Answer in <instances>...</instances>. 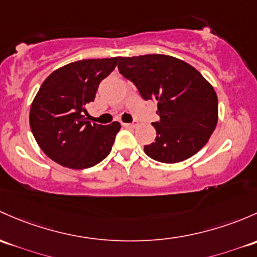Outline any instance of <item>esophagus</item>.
<instances>
[{
    "label": "esophagus",
    "mask_w": 257,
    "mask_h": 257,
    "mask_svg": "<svg viewBox=\"0 0 257 257\" xmlns=\"http://www.w3.org/2000/svg\"><path fill=\"white\" fill-rule=\"evenodd\" d=\"M123 126H125V128H136V126H138V121L134 120L133 123H123Z\"/></svg>",
    "instance_id": "34e87169"
}]
</instances>
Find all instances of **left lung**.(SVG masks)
I'll return each instance as SVG.
<instances>
[{"instance_id":"left-lung-1","label":"left lung","mask_w":257,"mask_h":257,"mask_svg":"<svg viewBox=\"0 0 257 257\" xmlns=\"http://www.w3.org/2000/svg\"><path fill=\"white\" fill-rule=\"evenodd\" d=\"M118 70L145 101H158L160 120L153 123L155 142L144 147L149 158L180 163L207 144L217 126L218 97L201 72L163 54L119 58Z\"/></svg>"}]
</instances>
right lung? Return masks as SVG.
Here are the masks:
<instances>
[{
  "instance_id": "add662e5",
  "label": "right lung",
  "mask_w": 257,
  "mask_h": 257,
  "mask_svg": "<svg viewBox=\"0 0 257 257\" xmlns=\"http://www.w3.org/2000/svg\"><path fill=\"white\" fill-rule=\"evenodd\" d=\"M118 59H87L65 65L51 72L34 97L29 113L32 133L45 155L61 166L88 169L112 150L120 124L91 123L83 113Z\"/></svg>"
}]
</instances>
